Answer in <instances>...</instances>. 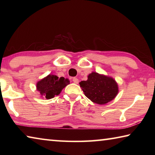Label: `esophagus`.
I'll use <instances>...</instances> for the list:
<instances>
[{"instance_id": "1", "label": "esophagus", "mask_w": 155, "mask_h": 155, "mask_svg": "<svg viewBox=\"0 0 155 155\" xmlns=\"http://www.w3.org/2000/svg\"><path fill=\"white\" fill-rule=\"evenodd\" d=\"M72 81H73V82H74L76 84L78 83V79L77 78H72Z\"/></svg>"}]
</instances>
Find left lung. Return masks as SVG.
<instances>
[{
    "label": "left lung",
    "mask_w": 155,
    "mask_h": 155,
    "mask_svg": "<svg viewBox=\"0 0 155 155\" xmlns=\"http://www.w3.org/2000/svg\"><path fill=\"white\" fill-rule=\"evenodd\" d=\"M79 84L85 96L98 104L109 103L118 93V87L114 78L96 72H91L87 81Z\"/></svg>",
    "instance_id": "left-lung-1"
}]
</instances>
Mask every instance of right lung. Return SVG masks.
Returning a JSON list of instances; mask_svg holds the SVG:
<instances>
[{
  "instance_id": "right-lung-1",
  "label": "right lung",
  "mask_w": 155,
  "mask_h": 155,
  "mask_svg": "<svg viewBox=\"0 0 155 155\" xmlns=\"http://www.w3.org/2000/svg\"><path fill=\"white\" fill-rule=\"evenodd\" d=\"M70 83L68 78H59L54 74H49L37 83V90L46 99L54 98L61 93V90Z\"/></svg>"
}]
</instances>
